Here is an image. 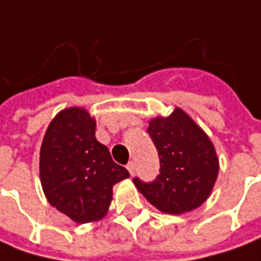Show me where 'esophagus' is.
<instances>
[{
  "label": "esophagus",
  "mask_w": 261,
  "mask_h": 261,
  "mask_svg": "<svg viewBox=\"0 0 261 261\" xmlns=\"http://www.w3.org/2000/svg\"><path fill=\"white\" fill-rule=\"evenodd\" d=\"M127 170H128V173H130L131 175L136 173V164H134V161H130V163L127 164Z\"/></svg>",
  "instance_id": "34e87169"
}]
</instances>
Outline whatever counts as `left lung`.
<instances>
[{
	"label": "left lung",
	"instance_id": "left-lung-1",
	"mask_svg": "<svg viewBox=\"0 0 261 261\" xmlns=\"http://www.w3.org/2000/svg\"><path fill=\"white\" fill-rule=\"evenodd\" d=\"M147 133L160 157V174L153 182L134 178L137 190L167 214L191 212L212 194L219 175V159L212 140L184 110L155 117Z\"/></svg>",
	"mask_w": 261,
	"mask_h": 261
}]
</instances>
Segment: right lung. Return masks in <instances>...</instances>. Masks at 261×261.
<instances>
[{"instance_id": "add662e5", "label": "right lung", "mask_w": 261, "mask_h": 261, "mask_svg": "<svg viewBox=\"0 0 261 261\" xmlns=\"http://www.w3.org/2000/svg\"><path fill=\"white\" fill-rule=\"evenodd\" d=\"M128 177L97 141L95 118L86 108H65L53 118L40 150V178L58 212L79 224L98 221L107 214L114 184Z\"/></svg>"}]
</instances>
